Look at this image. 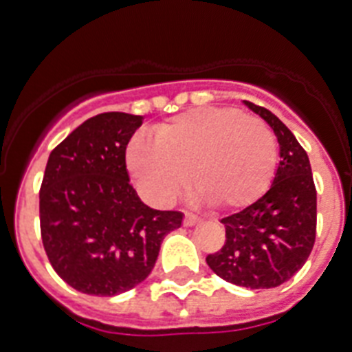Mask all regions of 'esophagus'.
<instances>
[{
    "label": "esophagus",
    "instance_id": "obj_1",
    "mask_svg": "<svg viewBox=\"0 0 352 352\" xmlns=\"http://www.w3.org/2000/svg\"><path fill=\"white\" fill-rule=\"evenodd\" d=\"M199 221H201V219H199L197 215H193V214H186V215H184V226L197 225Z\"/></svg>",
    "mask_w": 352,
    "mask_h": 352
}]
</instances>
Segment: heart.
Segmentation results:
<instances>
[{"mask_svg":"<svg viewBox=\"0 0 352 352\" xmlns=\"http://www.w3.org/2000/svg\"><path fill=\"white\" fill-rule=\"evenodd\" d=\"M127 168L157 204L177 197L192 171L197 195L223 210L250 206L265 195L278 168V140L259 118L234 107L182 113L127 144Z\"/></svg>","mask_w":352,"mask_h":352,"instance_id":"b5f03b06","label":"heart"}]
</instances>
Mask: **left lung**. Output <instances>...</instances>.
Wrapping results in <instances>:
<instances>
[{
    "label": "left lung",
    "mask_w": 352,
    "mask_h": 352,
    "mask_svg": "<svg viewBox=\"0 0 352 352\" xmlns=\"http://www.w3.org/2000/svg\"><path fill=\"white\" fill-rule=\"evenodd\" d=\"M243 104L272 127L281 159L268 192L221 219L226 241L206 263L228 283L274 289L289 281L311 256L316 239V188L309 157L289 127L265 107Z\"/></svg>",
    "instance_id": "obj_1"
}]
</instances>
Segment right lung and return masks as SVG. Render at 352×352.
Segmentation results:
<instances>
[{
    "label": "right lung",
    "mask_w": 352,
    "mask_h": 352,
    "mask_svg": "<svg viewBox=\"0 0 352 352\" xmlns=\"http://www.w3.org/2000/svg\"><path fill=\"white\" fill-rule=\"evenodd\" d=\"M144 117L87 118L49 155L40 190L41 241L56 274L91 296H115L148 278L181 212L146 206L129 184L126 148Z\"/></svg>",
    "instance_id": "add662e5"
}]
</instances>
